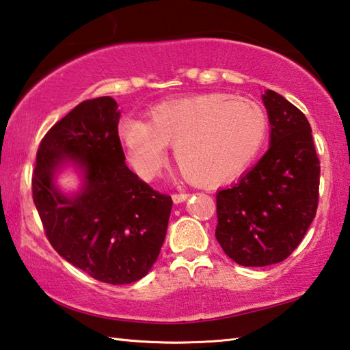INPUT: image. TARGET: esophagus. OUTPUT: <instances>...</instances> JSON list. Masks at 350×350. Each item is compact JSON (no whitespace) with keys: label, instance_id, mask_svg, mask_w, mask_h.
<instances>
[{"label":"esophagus","instance_id":"34e87169","mask_svg":"<svg viewBox=\"0 0 350 350\" xmlns=\"http://www.w3.org/2000/svg\"><path fill=\"white\" fill-rule=\"evenodd\" d=\"M188 197H189L188 193H174L173 194V202L174 203H182V202H185Z\"/></svg>","mask_w":350,"mask_h":350}]
</instances>
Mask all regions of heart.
<instances>
[{"label": "heart", "instance_id": "1", "mask_svg": "<svg viewBox=\"0 0 350 350\" xmlns=\"http://www.w3.org/2000/svg\"><path fill=\"white\" fill-rule=\"evenodd\" d=\"M148 122L122 118L118 135L142 179H154L168 144L189 180L215 185L236 177L262 150L268 116L247 98L209 92L170 99L147 111Z\"/></svg>", "mask_w": 350, "mask_h": 350}]
</instances>
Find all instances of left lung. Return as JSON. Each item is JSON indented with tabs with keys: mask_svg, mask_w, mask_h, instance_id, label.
<instances>
[{
	"mask_svg": "<svg viewBox=\"0 0 350 350\" xmlns=\"http://www.w3.org/2000/svg\"><path fill=\"white\" fill-rule=\"evenodd\" d=\"M269 150L237 183L217 193L215 239L241 266L288 258L317 214L320 161L304 114L282 94L266 90Z\"/></svg>",
	"mask_w": 350,
	"mask_h": 350,
	"instance_id": "8db88e82",
	"label": "left lung"
}]
</instances>
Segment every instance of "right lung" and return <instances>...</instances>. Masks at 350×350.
Returning a JSON list of instances; mask_svg holds the SVG:
<instances>
[{"label":"right lung","mask_w":350,"mask_h":350,"mask_svg":"<svg viewBox=\"0 0 350 350\" xmlns=\"http://www.w3.org/2000/svg\"><path fill=\"white\" fill-rule=\"evenodd\" d=\"M119 118L116 100L103 96L58 120L38 148L31 193L44 232L62 258L99 282L129 284L147 275L157 260L173 200L125 165ZM66 161L85 176L75 196L54 185Z\"/></svg>","instance_id":"right-lung-1"}]
</instances>
